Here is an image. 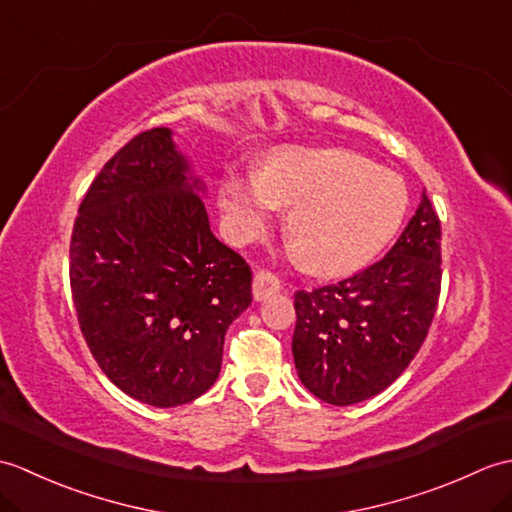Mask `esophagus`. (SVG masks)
Here are the masks:
<instances>
[{
    "instance_id": "1",
    "label": "esophagus",
    "mask_w": 512,
    "mask_h": 512,
    "mask_svg": "<svg viewBox=\"0 0 512 512\" xmlns=\"http://www.w3.org/2000/svg\"><path fill=\"white\" fill-rule=\"evenodd\" d=\"M281 288V281L275 273H270V270H259V273H255V279H253V297L257 301H262L270 295H275V292H279Z\"/></svg>"
}]
</instances>
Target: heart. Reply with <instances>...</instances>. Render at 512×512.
Here are the masks:
<instances>
[{
    "instance_id": "1",
    "label": "heart",
    "mask_w": 512,
    "mask_h": 512,
    "mask_svg": "<svg viewBox=\"0 0 512 512\" xmlns=\"http://www.w3.org/2000/svg\"><path fill=\"white\" fill-rule=\"evenodd\" d=\"M226 224L255 237L277 204L290 206L286 235L319 275L361 268L383 250L407 213L402 180L347 149H281L262 173L228 171L220 184Z\"/></svg>"
}]
</instances>
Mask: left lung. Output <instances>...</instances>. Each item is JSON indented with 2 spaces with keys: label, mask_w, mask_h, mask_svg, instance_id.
<instances>
[{
  "label": "left lung",
  "mask_w": 512,
  "mask_h": 512,
  "mask_svg": "<svg viewBox=\"0 0 512 512\" xmlns=\"http://www.w3.org/2000/svg\"><path fill=\"white\" fill-rule=\"evenodd\" d=\"M440 220L427 193L389 253L347 279L295 292V367L310 394L356 405L418 354L440 299Z\"/></svg>",
  "instance_id": "8db88e82"
}]
</instances>
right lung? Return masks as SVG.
Wrapping results in <instances>:
<instances>
[{"label": "right lung", "instance_id": "obj_1", "mask_svg": "<svg viewBox=\"0 0 512 512\" xmlns=\"http://www.w3.org/2000/svg\"><path fill=\"white\" fill-rule=\"evenodd\" d=\"M198 191L171 129L154 127L105 162L74 220L83 339L118 389L154 407L211 389L228 325L253 301L250 266L211 233Z\"/></svg>", "mask_w": 512, "mask_h": 512}]
</instances>
